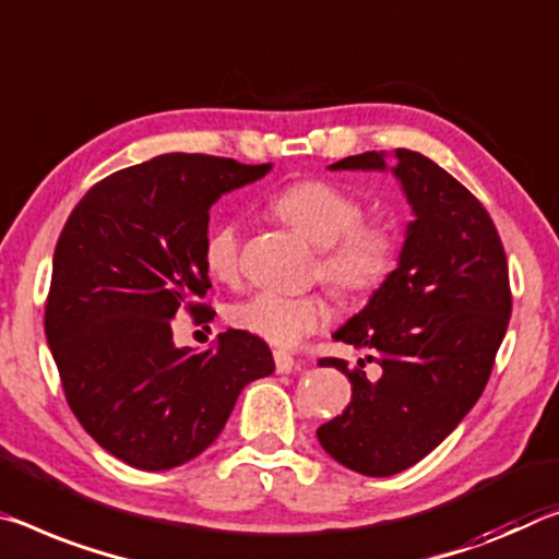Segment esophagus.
Wrapping results in <instances>:
<instances>
[{
	"instance_id": "1",
	"label": "esophagus",
	"mask_w": 559,
	"mask_h": 559,
	"mask_svg": "<svg viewBox=\"0 0 559 559\" xmlns=\"http://www.w3.org/2000/svg\"><path fill=\"white\" fill-rule=\"evenodd\" d=\"M273 360H276L278 373H290L296 368V358L286 350H273Z\"/></svg>"
}]
</instances>
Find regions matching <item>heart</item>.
Listing matches in <instances>:
<instances>
[{
  "label": "heart",
  "mask_w": 559,
  "mask_h": 559,
  "mask_svg": "<svg viewBox=\"0 0 559 559\" xmlns=\"http://www.w3.org/2000/svg\"><path fill=\"white\" fill-rule=\"evenodd\" d=\"M271 209L296 231L321 246L318 273L345 296L370 294L391 278L397 236L383 221L362 218V203L343 186L300 179L271 199ZM203 265L216 281L234 283L241 271V228L221 221L203 238ZM333 306L323 294L290 296L255 290L228 308V323L276 348H294L331 323Z\"/></svg>",
  "instance_id": "heart-1"
}]
</instances>
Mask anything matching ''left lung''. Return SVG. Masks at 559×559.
<instances>
[{
  "label": "left lung",
  "instance_id": "8db88e82",
  "mask_svg": "<svg viewBox=\"0 0 559 559\" xmlns=\"http://www.w3.org/2000/svg\"><path fill=\"white\" fill-rule=\"evenodd\" d=\"M395 156L393 174L415 214L401 263L335 333L383 376L370 383L348 360H318L353 385L350 405L318 428V440L370 477L405 471L455 430L485 391L512 313L508 259L483 203L428 156L407 148ZM331 168H385V158L366 152Z\"/></svg>",
  "mask_w": 559,
  "mask_h": 559
}]
</instances>
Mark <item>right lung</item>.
<instances>
[{
  "label": "right lung",
  "mask_w": 559,
  "mask_h": 559,
  "mask_svg": "<svg viewBox=\"0 0 559 559\" xmlns=\"http://www.w3.org/2000/svg\"><path fill=\"white\" fill-rule=\"evenodd\" d=\"M209 154H164L84 193L55 248L44 331L67 403L104 450L139 471L189 463L218 438L238 393L276 362L261 338L176 348L171 318L211 321L209 209L269 174Z\"/></svg>",
  "instance_id": "right-lung-1"
}]
</instances>
